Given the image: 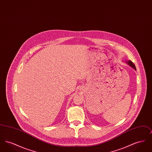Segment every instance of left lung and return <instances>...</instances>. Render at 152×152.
Returning <instances> with one entry per match:
<instances>
[{
	"label": "left lung",
	"instance_id": "obj_1",
	"mask_svg": "<svg viewBox=\"0 0 152 152\" xmlns=\"http://www.w3.org/2000/svg\"><path fill=\"white\" fill-rule=\"evenodd\" d=\"M126 62L128 63V64H129V65H130V66H132L133 69H134L135 70H136V68L135 65L134 64V63H133L132 61L129 60V61H126Z\"/></svg>",
	"mask_w": 152,
	"mask_h": 152
}]
</instances>
